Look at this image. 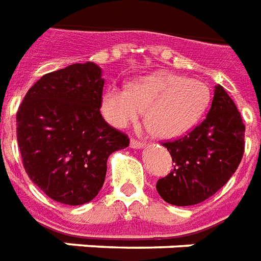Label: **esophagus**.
<instances>
[{"instance_id": "1", "label": "esophagus", "mask_w": 261, "mask_h": 261, "mask_svg": "<svg viewBox=\"0 0 261 261\" xmlns=\"http://www.w3.org/2000/svg\"><path fill=\"white\" fill-rule=\"evenodd\" d=\"M130 146H131V148H134V149H141V148H144V146H145V144H144L142 141L131 140Z\"/></svg>"}]
</instances>
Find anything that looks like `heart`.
<instances>
[{
  "mask_svg": "<svg viewBox=\"0 0 261 261\" xmlns=\"http://www.w3.org/2000/svg\"><path fill=\"white\" fill-rule=\"evenodd\" d=\"M209 101V87L203 82L174 73H159L133 83L128 90L111 87L103 95L102 109L116 127L136 123L145 112L152 134L175 138L196 124Z\"/></svg>",
  "mask_w": 261,
  "mask_h": 261,
  "instance_id": "obj_1",
  "label": "heart"
}]
</instances>
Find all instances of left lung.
I'll use <instances>...</instances> for the list:
<instances>
[{
  "label": "left lung",
  "instance_id": "obj_1",
  "mask_svg": "<svg viewBox=\"0 0 261 261\" xmlns=\"http://www.w3.org/2000/svg\"><path fill=\"white\" fill-rule=\"evenodd\" d=\"M244 138L241 113L223 87L216 86L206 119L187 136L163 142L175 166L156 182L160 196L175 206H192L209 199L238 169Z\"/></svg>",
  "mask_w": 261,
  "mask_h": 261
}]
</instances>
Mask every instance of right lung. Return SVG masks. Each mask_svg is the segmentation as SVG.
Instances as JSON below:
<instances>
[{"label": "right lung", "mask_w": 261, "mask_h": 261, "mask_svg": "<svg viewBox=\"0 0 261 261\" xmlns=\"http://www.w3.org/2000/svg\"><path fill=\"white\" fill-rule=\"evenodd\" d=\"M101 67L73 63L47 73L16 113L17 145L34 184L59 203L79 206L101 191L111 153L130 144L102 117Z\"/></svg>", "instance_id": "add662e5"}]
</instances>
